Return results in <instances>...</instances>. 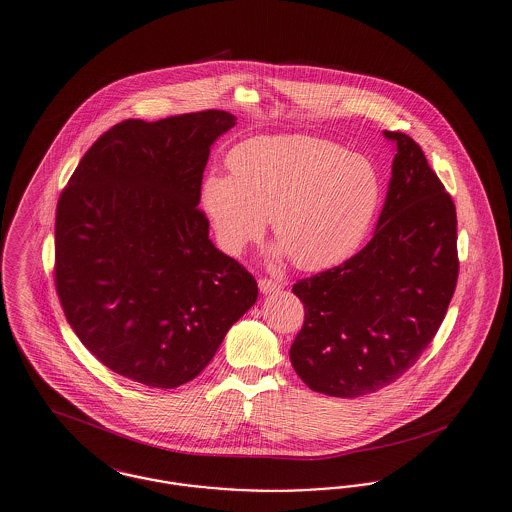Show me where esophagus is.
<instances>
[{
  "label": "esophagus",
  "mask_w": 512,
  "mask_h": 512,
  "mask_svg": "<svg viewBox=\"0 0 512 512\" xmlns=\"http://www.w3.org/2000/svg\"><path fill=\"white\" fill-rule=\"evenodd\" d=\"M282 286L278 284V282H274V280H270V278H261L259 280V290L263 295H267V293L278 292Z\"/></svg>",
  "instance_id": "obj_1"
}]
</instances>
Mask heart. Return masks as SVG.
Masks as SVG:
<instances>
[{
  "label": "heart",
  "instance_id": "1",
  "mask_svg": "<svg viewBox=\"0 0 512 512\" xmlns=\"http://www.w3.org/2000/svg\"><path fill=\"white\" fill-rule=\"evenodd\" d=\"M232 174H209L201 209L226 253H240L270 226L274 255L303 270L347 259L376 215L382 180L374 163L340 144L309 136H261L230 153Z\"/></svg>",
  "mask_w": 512,
  "mask_h": 512
}]
</instances>
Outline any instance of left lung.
<instances>
[{
  "instance_id": "obj_1",
  "label": "left lung",
  "mask_w": 512,
  "mask_h": 512,
  "mask_svg": "<svg viewBox=\"0 0 512 512\" xmlns=\"http://www.w3.org/2000/svg\"><path fill=\"white\" fill-rule=\"evenodd\" d=\"M384 136L395 157L372 240L292 288L305 305L293 368L332 397L366 395L403 376L434 340L459 276L451 195L413 138Z\"/></svg>"
}]
</instances>
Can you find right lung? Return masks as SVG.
<instances>
[{"label": "right lung", "mask_w": 512, "mask_h": 512, "mask_svg": "<svg viewBox=\"0 0 512 512\" xmlns=\"http://www.w3.org/2000/svg\"><path fill=\"white\" fill-rule=\"evenodd\" d=\"M226 111L115 124L86 151L59 197L55 286L78 340L99 363L172 390L211 363L257 301V282L209 240L197 209Z\"/></svg>", "instance_id": "add662e5"}]
</instances>
